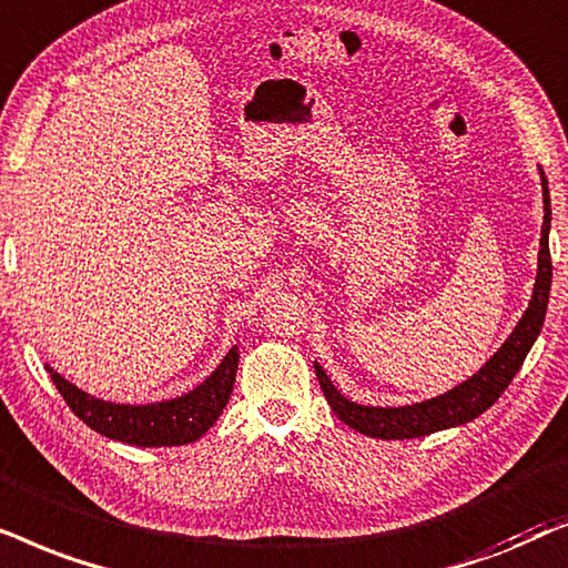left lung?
<instances>
[{"mask_svg":"<svg viewBox=\"0 0 568 568\" xmlns=\"http://www.w3.org/2000/svg\"><path fill=\"white\" fill-rule=\"evenodd\" d=\"M542 205H546V215H542V236H540V256H538V283H535V293L530 306H527L525 316H521L517 329L511 332L509 339L501 345L494 358L480 368L473 379L459 384L447 395L428 399L420 405L407 407H363L345 399L339 392L332 387L327 374L322 366L316 368V379L327 397V403L345 426H351L361 434L372 438H415L428 436L434 430L459 426L478 418L486 413L504 389L509 387L514 374L519 372L521 361L527 358L535 337L540 335L542 320H546L548 308V293H550V277H554V264H550V248H548V225H550V194H548V179L542 173Z\"/></svg>","mask_w":568,"mask_h":568,"instance_id":"8db88e82","label":"left lung"}]
</instances>
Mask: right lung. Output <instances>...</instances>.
Returning <instances> with one entry per match:
<instances>
[{
  "instance_id": "obj_1",
  "label": "right lung",
  "mask_w": 568,
  "mask_h": 568,
  "mask_svg": "<svg viewBox=\"0 0 568 568\" xmlns=\"http://www.w3.org/2000/svg\"><path fill=\"white\" fill-rule=\"evenodd\" d=\"M236 368L239 351L233 347L207 382H202L184 397L155 405L103 403V399H95L72 387L51 368L49 372L70 410L98 434L134 444V447H179V444L196 442L217 420V415L231 399Z\"/></svg>"
}]
</instances>
